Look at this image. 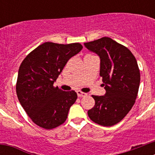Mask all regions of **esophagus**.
Listing matches in <instances>:
<instances>
[{"label":"esophagus","instance_id":"obj_1","mask_svg":"<svg viewBox=\"0 0 155 155\" xmlns=\"http://www.w3.org/2000/svg\"><path fill=\"white\" fill-rule=\"evenodd\" d=\"M77 94H78V97H84V96H86V95H87V94H86V93L82 92V91H77Z\"/></svg>","mask_w":155,"mask_h":155}]
</instances>
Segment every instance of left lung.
Masks as SVG:
<instances>
[{
    "label": "left lung",
    "mask_w": 155,
    "mask_h": 155,
    "mask_svg": "<svg viewBox=\"0 0 155 155\" xmlns=\"http://www.w3.org/2000/svg\"><path fill=\"white\" fill-rule=\"evenodd\" d=\"M84 45L99 57V74L105 89L102 96L92 95L95 104L87 115L95 124L111 127L121 121L135 103L140 81L137 62L129 49L109 37Z\"/></svg>",
    "instance_id": "1"
}]
</instances>
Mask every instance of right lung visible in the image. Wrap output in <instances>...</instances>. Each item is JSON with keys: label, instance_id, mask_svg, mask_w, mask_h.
<instances>
[{"label": "right lung", "instance_id": "add662e5", "mask_svg": "<svg viewBox=\"0 0 155 155\" xmlns=\"http://www.w3.org/2000/svg\"><path fill=\"white\" fill-rule=\"evenodd\" d=\"M80 43L47 42L35 48L19 67L16 93L19 102L33 123L51 130L63 124L78 95L53 87L69 59L82 50Z\"/></svg>", "mask_w": 155, "mask_h": 155}]
</instances>
